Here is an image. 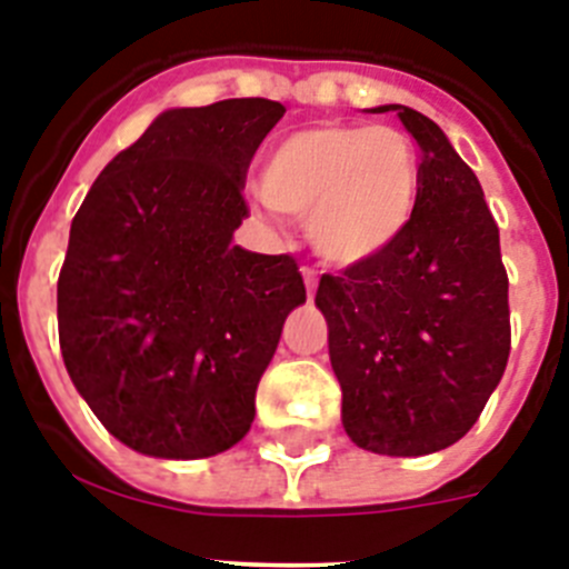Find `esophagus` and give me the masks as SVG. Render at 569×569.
<instances>
[{
    "mask_svg": "<svg viewBox=\"0 0 569 569\" xmlns=\"http://www.w3.org/2000/svg\"><path fill=\"white\" fill-rule=\"evenodd\" d=\"M301 276H305V284H308V293H313V290H316V270L301 268Z\"/></svg>",
    "mask_w": 569,
    "mask_h": 569,
    "instance_id": "obj_1",
    "label": "esophagus"
}]
</instances>
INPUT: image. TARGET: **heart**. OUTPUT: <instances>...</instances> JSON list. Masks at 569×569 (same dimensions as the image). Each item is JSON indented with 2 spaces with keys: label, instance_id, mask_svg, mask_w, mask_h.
<instances>
[{
  "label": "heart",
  "instance_id": "heart-1",
  "mask_svg": "<svg viewBox=\"0 0 569 569\" xmlns=\"http://www.w3.org/2000/svg\"><path fill=\"white\" fill-rule=\"evenodd\" d=\"M421 168L410 136L390 124H316L270 148L261 193L279 213L308 216V239L330 264L390 250L419 208Z\"/></svg>",
  "mask_w": 569,
  "mask_h": 569
}]
</instances>
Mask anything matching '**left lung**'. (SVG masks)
<instances>
[{"instance_id":"8db88e82","label":"left lung","mask_w":569,"mask_h":569,"mask_svg":"<svg viewBox=\"0 0 569 569\" xmlns=\"http://www.w3.org/2000/svg\"><path fill=\"white\" fill-rule=\"evenodd\" d=\"M396 110L421 156L413 222L393 248L321 276L341 425L361 450L427 456L476 425L510 356L507 270L481 184L445 130Z\"/></svg>"}]
</instances>
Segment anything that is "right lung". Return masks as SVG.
Listing matches in <instances>:
<instances>
[{"label":"right lung","mask_w":569,"mask_h":569,"mask_svg":"<svg viewBox=\"0 0 569 569\" xmlns=\"http://www.w3.org/2000/svg\"><path fill=\"white\" fill-rule=\"evenodd\" d=\"M281 116L270 99L164 110L73 216L59 347L79 396L136 453L208 459L244 439L281 325L308 299L293 256L233 244L244 173Z\"/></svg>","instance_id":"obj_1"}]
</instances>
